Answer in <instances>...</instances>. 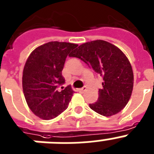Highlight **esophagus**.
Segmentation results:
<instances>
[{
	"label": "esophagus",
	"instance_id": "34e87169",
	"mask_svg": "<svg viewBox=\"0 0 154 154\" xmlns=\"http://www.w3.org/2000/svg\"><path fill=\"white\" fill-rule=\"evenodd\" d=\"M86 90H87L86 87H83L82 88H80V89H79V91H80L81 92H85Z\"/></svg>",
	"mask_w": 154,
	"mask_h": 154
}]
</instances>
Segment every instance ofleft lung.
Listing matches in <instances>:
<instances>
[{
	"label": "left lung",
	"mask_w": 154,
	"mask_h": 154,
	"mask_svg": "<svg viewBox=\"0 0 154 154\" xmlns=\"http://www.w3.org/2000/svg\"><path fill=\"white\" fill-rule=\"evenodd\" d=\"M81 59L97 75L103 77L98 99L91 109L104 116L116 115L125 108L133 88L130 62L121 49L104 40L85 42L69 56Z\"/></svg>",
	"instance_id": "obj_1"
}]
</instances>
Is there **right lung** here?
Masks as SVG:
<instances>
[{
  "mask_svg": "<svg viewBox=\"0 0 154 154\" xmlns=\"http://www.w3.org/2000/svg\"><path fill=\"white\" fill-rule=\"evenodd\" d=\"M77 45L47 42L35 49L26 60L22 75L24 95L31 111L42 119H54L67 109L74 91L69 85L62 91L58 88L65 83L62 70L66 57Z\"/></svg>",
  "mask_w": 154,
  "mask_h": 154,
  "instance_id": "add662e5",
  "label": "right lung"
}]
</instances>
